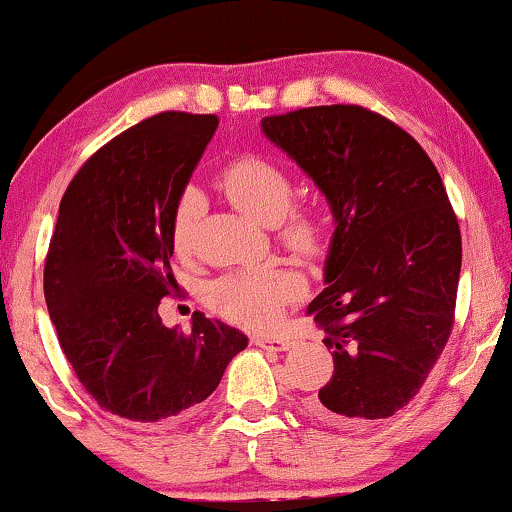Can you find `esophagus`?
<instances>
[{"label":"esophagus","instance_id":"1","mask_svg":"<svg viewBox=\"0 0 512 512\" xmlns=\"http://www.w3.org/2000/svg\"><path fill=\"white\" fill-rule=\"evenodd\" d=\"M251 341H254V345H258V348H263V350H289L291 345H294L291 343V338L272 336V334H256Z\"/></svg>","mask_w":512,"mask_h":512}]
</instances>
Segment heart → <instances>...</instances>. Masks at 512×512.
<instances>
[{"label": "heart", "instance_id": "obj_1", "mask_svg": "<svg viewBox=\"0 0 512 512\" xmlns=\"http://www.w3.org/2000/svg\"><path fill=\"white\" fill-rule=\"evenodd\" d=\"M223 195L242 214L258 223L277 225L280 240L291 251L315 258L327 244V221L310 207H291L294 181L275 159L242 155L225 164L216 178ZM202 216V197L188 188L178 197L171 218V244L185 254L192 244L195 225ZM303 291L301 277L282 268L230 272L211 284L209 298L218 315L242 327H268L282 315V308Z\"/></svg>", "mask_w": 512, "mask_h": 512}]
</instances>
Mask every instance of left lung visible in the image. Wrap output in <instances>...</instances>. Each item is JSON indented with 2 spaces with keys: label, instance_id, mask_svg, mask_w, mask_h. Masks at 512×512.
I'll list each match as a JSON object with an SVG mask.
<instances>
[{
  "label": "left lung",
  "instance_id": "obj_1",
  "mask_svg": "<svg viewBox=\"0 0 512 512\" xmlns=\"http://www.w3.org/2000/svg\"><path fill=\"white\" fill-rule=\"evenodd\" d=\"M261 126L336 218L329 287L308 305L334 374L310 414L338 426L393 416L454 329L461 230L442 178L414 136L362 105H315Z\"/></svg>",
  "mask_w": 512,
  "mask_h": 512
}]
</instances>
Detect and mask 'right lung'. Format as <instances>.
Returning <instances> with one entry per match:
<instances>
[{"instance_id":"obj_1","label":"right lung","mask_w":512,"mask_h":512,"mask_svg":"<svg viewBox=\"0 0 512 512\" xmlns=\"http://www.w3.org/2000/svg\"><path fill=\"white\" fill-rule=\"evenodd\" d=\"M216 115L159 112L96 150L61 199L44 263V296L79 383L136 423L181 416L214 393L247 336L202 313L169 329L157 308L181 296L171 218Z\"/></svg>"}]
</instances>
